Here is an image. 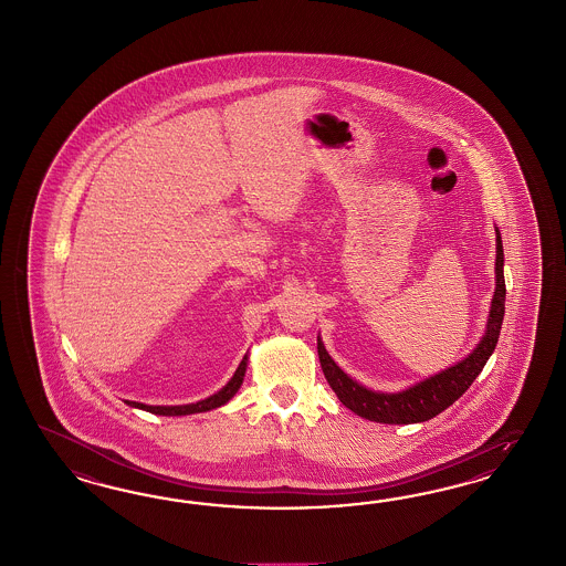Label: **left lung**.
I'll return each instance as SVG.
<instances>
[{
	"label": "left lung",
	"mask_w": 566,
	"mask_h": 566,
	"mask_svg": "<svg viewBox=\"0 0 566 566\" xmlns=\"http://www.w3.org/2000/svg\"><path fill=\"white\" fill-rule=\"evenodd\" d=\"M496 291L492 296L490 315L485 332L475 344V348L454 365L446 367L442 371L426 377L400 392H379L365 388L357 379L343 371L336 360L329 357L322 336H317V355L324 369L327 384L340 398L346 409L359 415L363 419L388 423V426H409V423H423L433 419L436 415L448 409L467 392V388L480 376L488 359L492 357L500 338V327L504 319V301H506V284H504V249L502 237L496 226Z\"/></svg>",
	"instance_id": "8db88e82"
}]
</instances>
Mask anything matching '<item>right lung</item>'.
<instances>
[{
  "label": "right lung",
  "mask_w": 566,
  "mask_h": 566,
  "mask_svg": "<svg viewBox=\"0 0 566 566\" xmlns=\"http://www.w3.org/2000/svg\"><path fill=\"white\" fill-rule=\"evenodd\" d=\"M247 365H249V355H244L240 360L234 376L230 377V381L223 386L222 390H218L216 395L207 396L203 400L190 402V405H143V402H135V400H124L128 407L133 409H140V411L154 412V415H164V417H180V415H195V412H207L218 409L226 405L232 396L239 392L242 386V379L247 374Z\"/></svg>",
  "instance_id": "1"
}]
</instances>
